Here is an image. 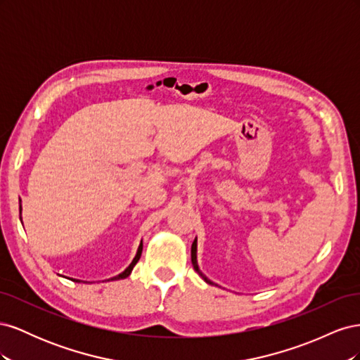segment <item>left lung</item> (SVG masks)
<instances>
[{"label": "left lung", "instance_id": "8db88e82", "mask_svg": "<svg viewBox=\"0 0 360 360\" xmlns=\"http://www.w3.org/2000/svg\"><path fill=\"white\" fill-rule=\"evenodd\" d=\"M191 258H192V266H193V269H195V271H197V274L207 282V284H210V285H213V282L207 278L205 275H202V271L200 270V267H198V263H197V238H195L193 240V243H192V249H191Z\"/></svg>", "mask_w": 360, "mask_h": 360}]
</instances>
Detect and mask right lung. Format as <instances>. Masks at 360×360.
Instances as JSON below:
<instances>
[{"instance_id": "obj_1", "label": "right lung", "mask_w": 360, "mask_h": 360, "mask_svg": "<svg viewBox=\"0 0 360 360\" xmlns=\"http://www.w3.org/2000/svg\"><path fill=\"white\" fill-rule=\"evenodd\" d=\"M141 252H143V242L139 243V248H138V252H136V255H135V258H134V261L132 263L129 264V267L124 270V271H122V274L120 275H117V276H114V278H111V281H117V279H124V278H127L129 275H130V271H132V269L135 267V264L138 263V259L141 258ZM72 281H75V282H81L79 279H72Z\"/></svg>"}]
</instances>
